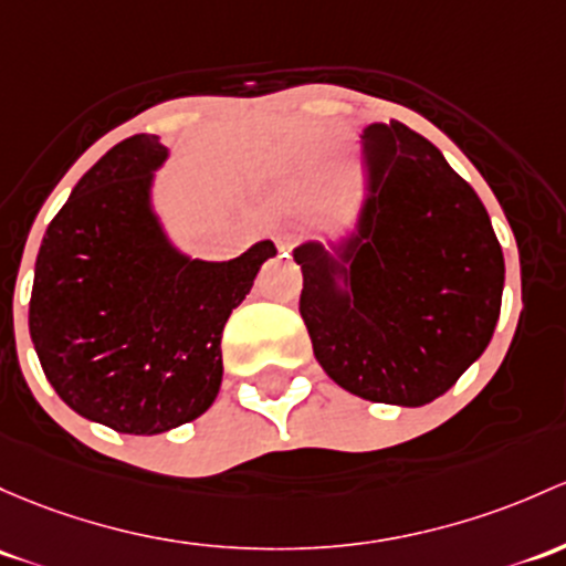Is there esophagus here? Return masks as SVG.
<instances>
[{"label": "esophagus", "mask_w": 566, "mask_h": 566, "mask_svg": "<svg viewBox=\"0 0 566 566\" xmlns=\"http://www.w3.org/2000/svg\"><path fill=\"white\" fill-rule=\"evenodd\" d=\"M298 247V233H295V230H279L276 233V249L282 254H287V252H293V249Z\"/></svg>", "instance_id": "1"}]
</instances>
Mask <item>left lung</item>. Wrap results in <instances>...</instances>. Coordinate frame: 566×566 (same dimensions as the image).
<instances>
[{"label":"left lung","instance_id":"left-lung-1","mask_svg":"<svg viewBox=\"0 0 566 566\" xmlns=\"http://www.w3.org/2000/svg\"><path fill=\"white\" fill-rule=\"evenodd\" d=\"M368 198L331 254L293 252L314 358L344 390L423 407L485 353L504 290V254L478 192L401 122L363 133Z\"/></svg>","mask_w":566,"mask_h":566}]
</instances>
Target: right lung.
Wrapping results in <instances>:
<instances>
[{"mask_svg":"<svg viewBox=\"0 0 566 566\" xmlns=\"http://www.w3.org/2000/svg\"><path fill=\"white\" fill-rule=\"evenodd\" d=\"M157 135L113 146L48 224L29 333L48 382L86 420L151 433L200 418L222 385V331L276 254L260 241L228 263L181 254L151 211Z\"/></svg>","mask_w":566,"mask_h":566,"instance_id":"obj_1","label":"right lung"}]
</instances>
